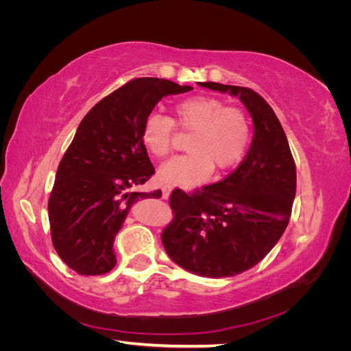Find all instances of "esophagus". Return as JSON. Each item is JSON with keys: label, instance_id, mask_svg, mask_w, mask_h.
I'll return each instance as SVG.
<instances>
[{"label": "esophagus", "instance_id": "obj_1", "mask_svg": "<svg viewBox=\"0 0 351 351\" xmlns=\"http://www.w3.org/2000/svg\"><path fill=\"white\" fill-rule=\"evenodd\" d=\"M171 187H169V186H164L162 187V197L164 199H168L169 197V195H171Z\"/></svg>", "mask_w": 351, "mask_h": 351}]
</instances>
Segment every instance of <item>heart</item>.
I'll return each mask as SVG.
<instances>
[{
    "label": "heart",
    "mask_w": 351,
    "mask_h": 351,
    "mask_svg": "<svg viewBox=\"0 0 351 351\" xmlns=\"http://www.w3.org/2000/svg\"><path fill=\"white\" fill-rule=\"evenodd\" d=\"M174 123L186 132H195L187 143L189 155L176 156L158 169V182L165 186L192 189L205 183L217 169L237 164L247 149L250 125L246 114L226 107L221 99L193 97L174 105ZM174 123L154 112L143 123L142 142L155 158L171 151Z\"/></svg>",
    "instance_id": "heart-1"
}]
</instances>
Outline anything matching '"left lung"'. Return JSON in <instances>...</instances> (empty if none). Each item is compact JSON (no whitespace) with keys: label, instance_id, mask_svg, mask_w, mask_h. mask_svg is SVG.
Wrapping results in <instances>:
<instances>
[{"label":"left lung","instance_id":"8db88e82","mask_svg":"<svg viewBox=\"0 0 351 351\" xmlns=\"http://www.w3.org/2000/svg\"><path fill=\"white\" fill-rule=\"evenodd\" d=\"M199 86L239 98L253 121L243 162L221 182L189 196L174 190V219L162 232L168 256L208 278L234 277L259 263L289 226L295 165L282 125L261 95L215 82Z\"/></svg>","mask_w":351,"mask_h":351}]
</instances>
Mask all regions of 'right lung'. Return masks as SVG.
<instances>
[{"label": "right lung", "mask_w": 351, "mask_h": 351, "mask_svg": "<svg viewBox=\"0 0 351 351\" xmlns=\"http://www.w3.org/2000/svg\"><path fill=\"white\" fill-rule=\"evenodd\" d=\"M192 89L167 79H134L84 115L48 202L52 244L69 268L101 275L115 267L114 240L132 205L162 195L133 190L155 171L142 142L143 123L164 97Z\"/></svg>", "instance_id": "1"}]
</instances>
